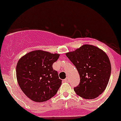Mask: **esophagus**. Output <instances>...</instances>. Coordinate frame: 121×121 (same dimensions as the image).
<instances>
[{
	"mask_svg": "<svg viewBox=\"0 0 121 121\" xmlns=\"http://www.w3.org/2000/svg\"><path fill=\"white\" fill-rule=\"evenodd\" d=\"M64 81H66V82H67V81H68V78H65V80H64Z\"/></svg>",
	"mask_w": 121,
	"mask_h": 121,
	"instance_id": "obj_1",
	"label": "esophagus"
}]
</instances>
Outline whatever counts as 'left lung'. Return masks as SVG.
<instances>
[{
    "mask_svg": "<svg viewBox=\"0 0 121 121\" xmlns=\"http://www.w3.org/2000/svg\"><path fill=\"white\" fill-rule=\"evenodd\" d=\"M75 65L80 76V83L74 88L84 99H95L105 90L111 74V64L107 54L96 46L84 44L66 53Z\"/></svg>",
    "mask_w": 121,
    "mask_h": 121,
    "instance_id": "1",
    "label": "left lung"
}]
</instances>
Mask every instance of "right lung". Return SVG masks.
I'll return each instance as SVG.
<instances>
[{
  "label": "right lung",
  "mask_w": 121,
  "mask_h": 121,
  "mask_svg": "<svg viewBox=\"0 0 121 121\" xmlns=\"http://www.w3.org/2000/svg\"><path fill=\"white\" fill-rule=\"evenodd\" d=\"M57 53L34 50L18 60L16 78L20 88L31 100L47 101L57 93L62 84L53 64L59 57Z\"/></svg>",
  "instance_id": "right-lung-1"
}]
</instances>
